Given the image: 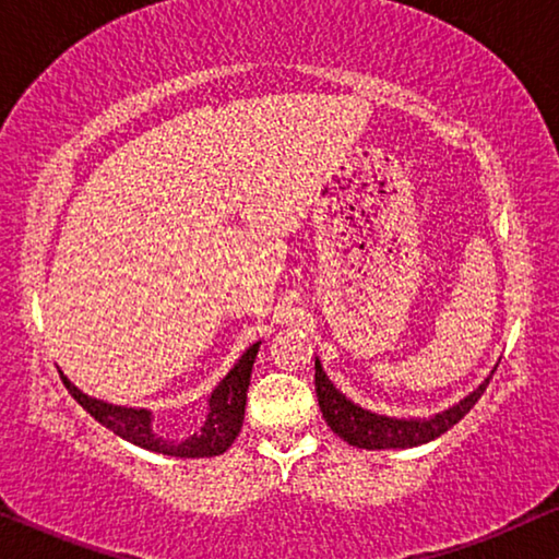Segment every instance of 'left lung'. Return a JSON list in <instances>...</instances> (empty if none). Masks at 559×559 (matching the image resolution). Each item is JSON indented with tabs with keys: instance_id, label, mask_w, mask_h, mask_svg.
Listing matches in <instances>:
<instances>
[{
	"instance_id": "left-lung-1",
	"label": "left lung",
	"mask_w": 559,
	"mask_h": 559,
	"mask_svg": "<svg viewBox=\"0 0 559 559\" xmlns=\"http://www.w3.org/2000/svg\"><path fill=\"white\" fill-rule=\"evenodd\" d=\"M489 379L452 409L431 416V419H389V416L364 412L361 406L352 404L344 394H338L336 386L323 373L321 364L316 361V396H319L323 419L329 421L333 435H338L359 449H409L427 444V441L444 435L447 429H452L462 416L469 414L472 406L485 394Z\"/></svg>"
}]
</instances>
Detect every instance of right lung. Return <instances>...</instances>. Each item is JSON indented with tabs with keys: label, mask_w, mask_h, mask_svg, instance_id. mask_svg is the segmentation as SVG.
<instances>
[{
	"label": "right lung",
	"mask_w": 559,
	"mask_h": 559,
	"mask_svg": "<svg viewBox=\"0 0 559 559\" xmlns=\"http://www.w3.org/2000/svg\"><path fill=\"white\" fill-rule=\"evenodd\" d=\"M258 346L253 344L248 352L240 356L238 364L233 366L230 373L221 381L218 389L211 394V412H207V419L203 427L198 429V435L182 439V441H170L163 439L160 435L153 431V416L147 409H124V406H112L105 402H97V399H90L87 394L70 384L67 377H62L64 386L74 396L82 409L90 416L107 427L115 435L132 441V444L150 449V452H160L170 456H188V460H195V456H215L223 454L233 444V439L238 437L240 427H243V414H246V394L248 384H251V371L253 361L258 354Z\"/></svg>",
	"instance_id": "right-lung-1"
}]
</instances>
